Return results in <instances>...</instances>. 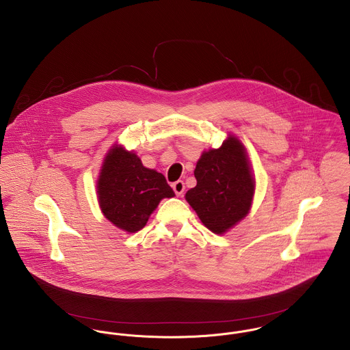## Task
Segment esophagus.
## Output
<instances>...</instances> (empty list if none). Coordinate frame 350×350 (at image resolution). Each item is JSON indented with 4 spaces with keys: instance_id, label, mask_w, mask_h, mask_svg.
I'll list each match as a JSON object with an SVG mask.
<instances>
[{
    "instance_id": "1",
    "label": "esophagus",
    "mask_w": 350,
    "mask_h": 350,
    "mask_svg": "<svg viewBox=\"0 0 350 350\" xmlns=\"http://www.w3.org/2000/svg\"><path fill=\"white\" fill-rule=\"evenodd\" d=\"M173 190H174V193L178 196V197H181L183 194H184V190H185V184H184V181H176L173 185Z\"/></svg>"
}]
</instances>
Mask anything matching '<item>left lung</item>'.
I'll return each instance as SVG.
<instances>
[{"label": "left lung", "instance_id": "1", "mask_svg": "<svg viewBox=\"0 0 350 350\" xmlns=\"http://www.w3.org/2000/svg\"><path fill=\"white\" fill-rule=\"evenodd\" d=\"M197 185L185 194L201 222L224 234L249 213L254 178L241 141L229 135L218 149L204 152L194 169Z\"/></svg>", "mask_w": 350, "mask_h": 350}]
</instances>
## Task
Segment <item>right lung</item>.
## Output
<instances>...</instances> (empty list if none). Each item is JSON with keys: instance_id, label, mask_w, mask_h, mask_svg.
<instances>
[{"instance_id": "right-lung-1", "label": "right lung", "mask_w": 350, "mask_h": 350, "mask_svg": "<svg viewBox=\"0 0 350 350\" xmlns=\"http://www.w3.org/2000/svg\"><path fill=\"white\" fill-rule=\"evenodd\" d=\"M100 208L117 228L141 230L162 198L174 197L161 173L142 165L133 152L114 145L107 154L97 181Z\"/></svg>"}]
</instances>
